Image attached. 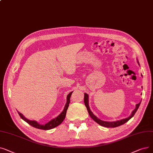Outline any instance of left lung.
I'll list each match as a JSON object with an SVG mask.
<instances>
[{"mask_svg": "<svg viewBox=\"0 0 153 153\" xmlns=\"http://www.w3.org/2000/svg\"><path fill=\"white\" fill-rule=\"evenodd\" d=\"M137 63L139 64L138 60H137ZM141 76H142V74H141ZM84 99L85 105L86 108H87V109H88L89 114L90 115L91 117L94 121H96L97 124H99V125L104 126V127H106V128H116V127H117V126H119L125 124L126 122H128L131 118H132V117L134 116V115L135 114L137 110L138 109L139 105H140V104H141V101L140 102L137 104L136 105V108L133 111H132V113L131 114V115L128 117L125 118V119H121V120H119V121L108 122V121H104L101 120V119H99L98 117H97L94 114L92 113V112L91 111V109L89 108V96H88V94H86V93H84Z\"/></svg>", "mask_w": 153, "mask_h": 153, "instance_id": "8db88e82", "label": "left lung"}]
</instances>
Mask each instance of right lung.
Segmentation results:
<instances>
[{
	"instance_id": "add662e5",
	"label": "right lung",
	"mask_w": 153,
	"mask_h": 153,
	"mask_svg": "<svg viewBox=\"0 0 153 153\" xmlns=\"http://www.w3.org/2000/svg\"><path fill=\"white\" fill-rule=\"evenodd\" d=\"M72 92L73 91L71 92L67 96V102H66L65 107H64L62 112H61V114L58 115L57 117L51 119L49 122L45 124H40L36 121L29 120V119L25 117L24 116V115L22 114H21V112H19V111H17V112H18L20 117H21L24 121L27 123L33 126L34 128L40 129H43V130H49V129H53V128L57 127V126H58L59 124H61L62 123V121H64V119H65V117L66 115V112H67V110L69 107V104L70 103V98H71Z\"/></svg>"
}]
</instances>
